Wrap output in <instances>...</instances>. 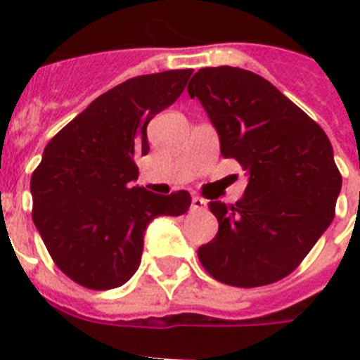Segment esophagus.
Segmentation results:
<instances>
[{
    "label": "esophagus",
    "mask_w": 360,
    "mask_h": 360,
    "mask_svg": "<svg viewBox=\"0 0 360 360\" xmlns=\"http://www.w3.org/2000/svg\"><path fill=\"white\" fill-rule=\"evenodd\" d=\"M191 209H193V211H205V209H207V202L203 198H200V196H193V198H191Z\"/></svg>",
    "instance_id": "esophagus-1"
}]
</instances>
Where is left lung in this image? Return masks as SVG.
<instances>
[{
    "instance_id": "1",
    "label": "left lung",
    "mask_w": 360,
    "mask_h": 360,
    "mask_svg": "<svg viewBox=\"0 0 360 360\" xmlns=\"http://www.w3.org/2000/svg\"><path fill=\"white\" fill-rule=\"evenodd\" d=\"M249 174L236 205L209 202L218 234L198 249L219 283L254 288L287 278L335 216L342 176L328 136L274 84L249 70L200 68L187 86Z\"/></svg>"
}]
</instances>
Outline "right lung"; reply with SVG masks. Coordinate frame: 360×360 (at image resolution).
<instances>
[{
    "mask_svg": "<svg viewBox=\"0 0 360 360\" xmlns=\"http://www.w3.org/2000/svg\"><path fill=\"white\" fill-rule=\"evenodd\" d=\"M193 70L128 79L97 97L53 136L32 173V219L53 263L72 281L110 290L141 265L144 232L157 216H180L187 191L167 196L133 187L148 124L180 97Z\"/></svg>",
    "mask_w": 360,
    "mask_h": 360,
    "instance_id": "add662e5",
    "label": "right lung"
}]
</instances>
